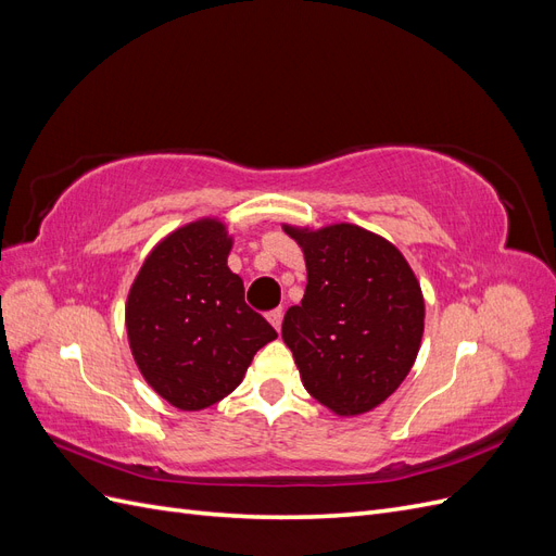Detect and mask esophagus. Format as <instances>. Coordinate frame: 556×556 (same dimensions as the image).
<instances>
[{
  "mask_svg": "<svg viewBox=\"0 0 556 556\" xmlns=\"http://www.w3.org/2000/svg\"><path fill=\"white\" fill-rule=\"evenodd\" d=\"M266 317H268V323H271V325L280 331V325H282V308H274Z\"/></svg>",
  "mask_w": 556,
  "mask_h": 556,
  "instance_id": "34e87169",
  "label": "esophagus"
}]
</instances>
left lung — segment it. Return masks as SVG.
Wrapping results in <instances>:
<instances>
[{
  "instance_id": "obj_1",
  "label": "left lung",
  "mask_w": 556,
  "mask_h": 556,
  "mask_svg": "<svg viewBox=\"0 0 556 556\" xmlns=\"http://www.w3.org/2000/svg\"><path fill=\"white\" fill-rule=\"evenodd\" d=\"M308 285L282 319L301 382L341 417L378 408L406 380L425 333V296L401 250L350 223L282 225Z\"/></svg>"
}]
</instances>
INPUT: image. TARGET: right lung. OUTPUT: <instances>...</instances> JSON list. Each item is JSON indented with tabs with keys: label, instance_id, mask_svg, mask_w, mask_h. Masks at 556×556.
<instances>
[{
	"label": "right lung",
	"instance_id": "1",
	"mask_svg": "<svg viewBox=\"0 0 556 556\" xmlns=\"http://www.w3.org/2000/svg\"><path fill=\"white\" fill-rule=\"evenodd\" d=\"M231 237L201 217L164 237L134 278L125 325L141 376L178 410H204L241 384L276 329L245 304Z\"/></svg>",
	"mask_w": 556,
	"mask_h": 556
}]
</instances>
